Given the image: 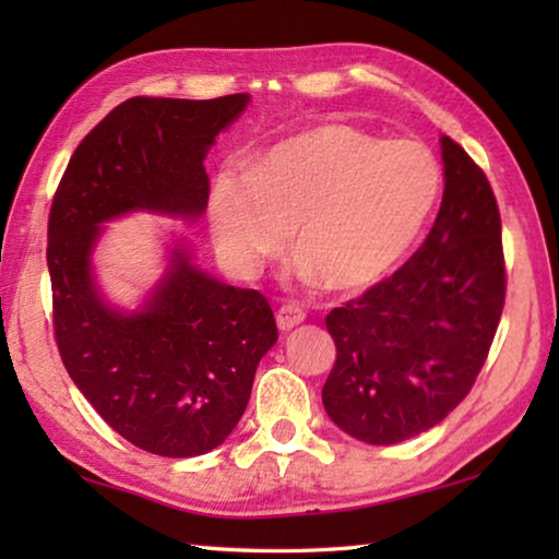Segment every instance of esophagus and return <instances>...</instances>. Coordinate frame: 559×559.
<instances>
[{
  "label": "esophagus",
  "mask_w": 559,
  "mask_h": 559,
  "mask_svg": "<svg viewBox=\"0 0 559 559\" xmlns=\"http://www.w3.org/2000/svg\"><path fill=\"white\" fill-rule=\"evenodd\" d=\"M302 320H306V310H302L300 306H296V302L281 306L278 313H276V323H278V330H283V333H288V330L300 325Z\"/></svg>",
  "instance_id": "esophagus-1"
}]
</instances>
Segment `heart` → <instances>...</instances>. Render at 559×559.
Wrapping results in <instances>:
<instances>
[{"mask_svg": "<svg viewBox=\"0 0 559 559\" xmlns=\"http://www.w3.org/2000/svg\"><path fill=\"white\" fill-rule=\"evenodd\" d=\"M437 155L419 140L318 126L281 140L246 175L219 173L210 226L226 266L251 276L293 231L302 273L333 293H362L409 259L441 197Z\"/></svg>", "mask_w": 559, "mask_h": 559, "instance_id": "obj_1", "label": "heart"}]
</instances>
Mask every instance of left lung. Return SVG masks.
<instances>
[{"label": "left lung", "mask_w": 559, "mask_h": 559, "mask_svg": "<svg viewBox=\"0 0 559 559\" xmlns=\"http://www.w3.org/2000/svg\"><path fill=\"white\" fill-rule=\"evenodd\" d=\"M443 197L414 257L325 318L337 359L323 386L335 427L390 447L437 427L484 367L506 302L500 214L466 150L441 135Z\"/></svg>", "instance_id": "1"}]
</instances>
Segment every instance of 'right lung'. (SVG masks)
Returning <instances> with one entry per match:
<instances>
[{"label": "right lung", "mask_w": 559, "mask_h": 559, "mask_svg": "<svg viewBox=\"0 0 559 559\" xmlns=\"http://www.w3.org/2000/svg\"><path fill=\"white\" fill-rule=\"evenodd\" d=\"M130 98L75 147L49 214L53 333L66 372L110 429L167 459L224 443L249 404L261 357L278 340L269 300L194 263L185 239L143 306L118 308L98 286L93 253L108 222L147 212L194 222L206 212L204 157L249 106Z\"/></svg>", "instance_id": "obj_1"}]
</instances>
